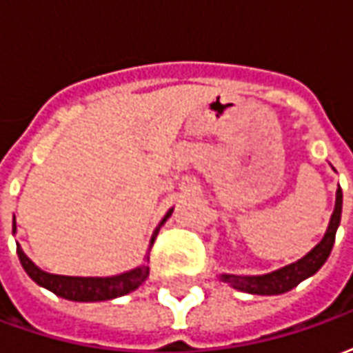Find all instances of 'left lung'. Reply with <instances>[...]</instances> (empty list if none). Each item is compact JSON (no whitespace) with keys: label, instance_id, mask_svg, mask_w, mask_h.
I'll return each instance as SVG.
<instances>
[{"label":"left lung","instance_id":"left-lung-1","mask_svg":"<svg viewBox=\"0 0 353 353\" xmlns=\"http://www.w3.org/2000/svg\"><path fill=\"white\" fill-rule=\"evenodd\" d=\"M342 214V189H336V204L334 212L331 215V221L327 227V232L323 240L319 242L308 255H304L303 259H299L293 265H288L276 270V272L263 274V276H234V274H221V280L225 283H230L234 289L253 293V295H281L285 291H291L306 278H310L312 274H316L323 266V263L329 257V253L333 250L336 229L341 225Z\"/></svg>","mask_w":353,"mask_h":353}]
</instances>
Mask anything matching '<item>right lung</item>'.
Segmentation results:
<instances>
[{
    "mask_svg": "<svg viewBox=\"0 0 353 353\" xmlns=\"http://www.w3.org/2000/svg\"><path fill=\"white\" fill-rule=\"evenodd\" d=\"M170 214H172V210L162 219V223L168 219ZM161 225L154 230L153 238H151V245H153ZM17 253H19L22 268L26 270L28 276L35 283L47 288L54 295L68 299V301H77V303H96V301H109V299L123 296L126 293H132L134 289H138L145 281L147 276H149V266L145 265L139 266L136 270H130V272L111 276V278H73V276H58V274L43 272L41 268H37L32 261L28 259L20 248H17Z\"/></svg>",
    "mask_w": 353,
    "mask_h": 353,
    "instance_id": "add662e5",
    "label": "right lung"
}]
</instances>
